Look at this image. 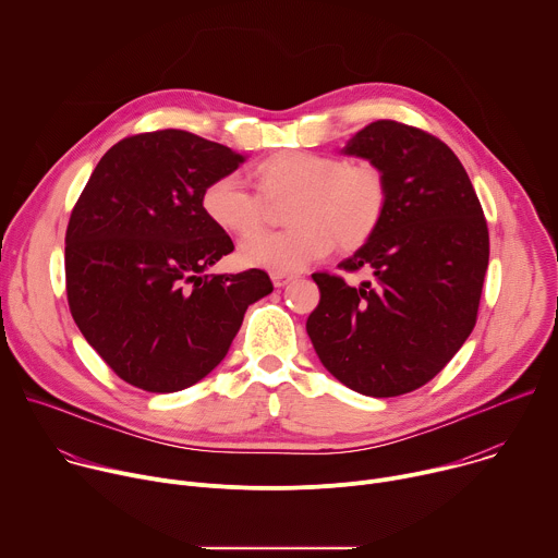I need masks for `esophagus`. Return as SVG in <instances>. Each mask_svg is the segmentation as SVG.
<instances>
[{
    "label": "esophagus",
    "mask_w": 558,
    "mask_h": 558,
    "mask_svg": "<svg viewBox=\"0 0 558 558\" xmlns=\"http://www.w3.org/2000/svg\"><path fill=\"white\" fill-rule=\"evenodd\" d=\"M271 280H274V287H287L291 280H293V276H289V274H271Z\"/></svg>",
    "instance_id": "34e87169"
}]
</instances>
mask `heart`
Here are the masks:
<instances>
[{"label": "heart", "instance_id": "heart-1", "mask_svg": "<svg viewBox=\"0 0 558 558\" xmlns=\"http://www.w3.org/2000/svg\"><path fill=\"white\" fill-rule=\"evenodd\" d=\"M260 195L241 177L222 174L201 192L207 220L225 233L246 235L266 217L265 199L291 197L284 232L245 238L238 260L274 274H293L323 260L336 247L355 252L377 233L386 207L388 183L373 163H349L344 156L308 149H284L254 168Z\"/></svg>", "mask_w": 558, "mask_h": 558}]
</instances>
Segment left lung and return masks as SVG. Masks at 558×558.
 Here are the masks:
<instances>
[{"mask_svg": "<svg viewBox=\"0 0 558 558\" xmlns=\"http://www.w3.org/2000/svg\"><path fill=\"white\" fill-rule=\"evenodd\" d=\"M344 154L388 183L386 216L338 267L373 274L357 287L313 274L320 304L306 333L325 368L351 390L397 397L430 381L474 329L490 256L484 209L454 151L437 136L375 121Z\"/></svg>", "mask_w": 558, "mask_h": 558, "instance_id": "left-lung-1", "label": "left lung"}]
</instances>
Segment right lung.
I'll return each instance as SVG.
<instances>
[{"instance_id": "add662e5", "label": "right lung", "mask_w": 558, "mask_h": 558, "mask_svg": "<svg viewBox=\"0 0 558 558\" xmlns=\"http://www.w3.org/2000/svg\"><path fill=\"white\" fill-rule=\"evenodd\" d=\"M243 154L185 130L112 145L65 229V293L78 331L128 384L183 390L227 355L250 304L274 291L263 269L207 274L233 252L201 207L203 187Z\"/></svg>"}]
</instances>
